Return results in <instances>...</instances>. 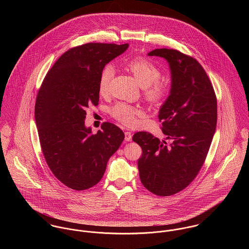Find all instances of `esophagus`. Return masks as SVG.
Returning <instances> with one entry per match:
<instances>
[{"mask_svg": "<svg viewBox=\"0 0 249 249\" xmlns=\"http://www.w3.org/2000/svg\"><path fill=\"white\" fill-rule=\"evenodd\" d=\"M124 139H125V141H127V142L132 141V133L129 132V131L124 132Z\"/></svg>", "mask_w": 249, "mask_h": 249, "instance_id": "esophagus-1", "label": "esophagus"}]
</instances>
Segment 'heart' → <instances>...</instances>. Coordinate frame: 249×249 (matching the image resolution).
<instances>
[{"mask_svg": "<svg viewBox=\"0 0 249 249\" xmlns=\"http://www.w3.org/2000/svg\"><path fill=\"white\" fill-rule=\"evenodd\" d=\"M126 66L134 75L136 81L143 89L146 100L152 104L162 103L170 93V85L159 80L161 76L160 69L150 60L143 57H135L126 62ZM114 74V68L106 66L100 74L99 92L101 95H107L109 84ZM110 114L117 121L125 125H134L136 118L142 114V110L124 103H118L110 109Z\"/></svg>", "mask_w": 249, "mask_h": 249, "instance_id": "b5f03b06", "label": "heart"}]
</instances>
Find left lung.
I'll list each match as a JSON object with an SVG mask.
<instances>
[{
	"instance_id": "obj_1",
	"label": "left lung",
	"mask_w": 249,
	"mask_h": 249,
	"mask_svg": "<svg viewBox=\"0 0 249 249\" xmlns=\"http://www.w3.org/2000/svg\"><path fill=\"white\" fill-rule=\"evenodd\" d=\"M149 56L165 58L170 66V95L158 118L170 144L141 131L133 141L142 147L138 160L143 187L168 196L185 189L197 176L209 151L216 126V98L202 66L177 50L156 49Z\"/></svg>"
}]
</instances>
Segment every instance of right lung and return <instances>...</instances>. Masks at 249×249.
<instances>
[{
  "mask_svg": "<svg viewBox=\"0 0 249 249\" xmlns=\"http://www.w3.org/2000/svg\"><path fill=\"white\" fill-rule=\"evenodd\" d=\"M128 44L87 43L64 53L48 71L36 98L41 148L52 173L75 191L104 177L109 158L124 139L117 125L104 123L97 134L86 127V107L98 106L100 74Z\"/></svg>",
  "mask_w": 249,
  "mask_h": 249,
  "instance_id": "add662e5",
  "label": "right lung"
}]
</instances>
